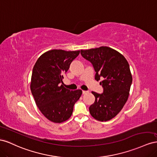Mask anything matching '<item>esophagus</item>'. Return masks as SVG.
I'll use <instances>...</instances> for the list:
<instances>
[{
    "mask_svg": "<svg viewBox=\"0 0 157 157\" xmlns=\"http://www.w3.org/2000/svg\"><path fill=\"white\" fill-rule=\"evenodd\" d=\"M89 93V91H83V95H86V94H87V93Z\"/></svg>",
    "mask_w": 157,
    "mask_h": 157,
    "instance_id": "obj_1",
    "label": "esophagus"
}]
</instances>
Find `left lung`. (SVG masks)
Masks as SVG:
<instances>
[{
	"label": "left lung",
	"mask_w": 157,
	"mask_h": 157,
	"mask_svg": "<svg viewBox=\"0 0 157 157\" xmlns=\"http://www.w3.org/2000/svg\"><path fill=\"white\" fill-rule=\"evenodd\" d=\"M81 55L92 63L97 81L103 79L100 82L103 93L91 92L95 101L89 106V113L101 122L113 119L122 109L129 95L132 75L128 62L122 54L109 47L81 50Z\"/></svg>",
	"instance_id": "1"
}]
</instances>
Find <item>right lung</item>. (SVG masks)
I'll list each match as a JSON object with an SVG mask.
<instances>
[{
  "label": "right lung",
  "mask_w": 157,
  "mask_h": 157,
  "mask_svg": "<svg viewBox=\"0 0 157 157\" xmlns=\"http://www.w3.org/2000/svg\"><path fill=\"white\" fill-rule=\"evenodd\" d=\"M79 52L60 49L48 51L40 56L33 66L31 91L38 109L51 122L68 120L74 104L82 95L81 89L70 91L62 84L63 75Z\"/></svg>",
  "instance_id": "obj_1"
}]
</instances>
